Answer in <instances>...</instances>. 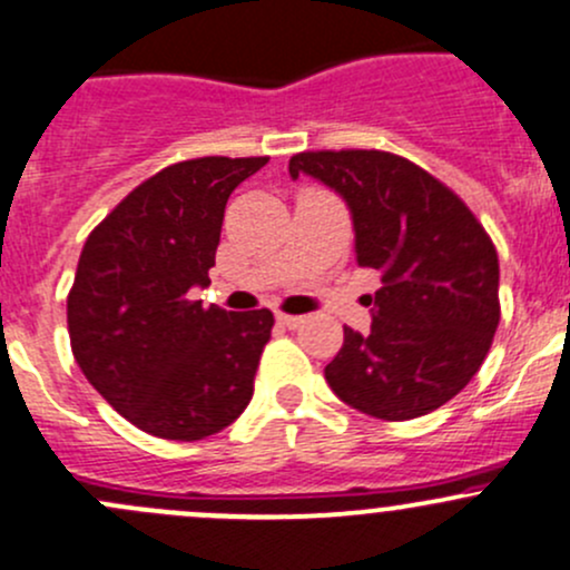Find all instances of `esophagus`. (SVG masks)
<instances>
[{
  "instance_id": "34e87169",
  "label": "esophagus",
  "mask_w": 570,
  "mask_h": 570,
  "mask_svg": "<svg viewBox=\"0 0 570 570\" xmlns=\"http://www.w3.org/2000/svg\"><path fill=\"white\" fill-rule=\"evenodd\" d=\"M275 320H278V325L289 327V331H295V327L303 325V317H292V314H278Z\"/></svg>"
}]
</instances>
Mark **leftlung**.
<instances>
[{
  "mask_svg": "<svg viewBox=\"0 0 570 570\" xmlns=\"http://www.w3.org/2000/svg\"><path fill=\"white\" fill-rule=\"evenodd\" d=\"M312 176L344 200L355 262L381 273L370 333L344 327L325 366L333 394L366 416L405 422L450 402L485 361L499 325V258L469 206L386 151H308Z\"/></svg>",
  "mask_w": 570,
  "mask_h": 570,
  "instance_id": "left-lung-1",
  "label": "left lung"
}]
</instances>
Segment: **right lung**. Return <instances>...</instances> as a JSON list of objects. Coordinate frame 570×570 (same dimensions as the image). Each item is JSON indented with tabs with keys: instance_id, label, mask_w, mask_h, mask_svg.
<instances>
[{
	"instance_id": "add662e5",
	"label": "right lung",
	"mask_w": 570,
	"mask_h": 570,
	"mask_svg": "<svg viewBox=\"0 0 570 570\" xmlns=\"http://www.w3.org/2000/svg\"><path fill=\"white\" fill-rule=\"evenodd\" d=\"M267 157L170 165L94 228L68 295L79 370L146 433L198 441L248 407L273 312L193 301L209 286L228 195Z\"/></svg>"
}]
</instances>
